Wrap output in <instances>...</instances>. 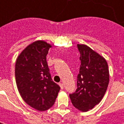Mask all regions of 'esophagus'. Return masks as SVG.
<instances>
[{
    "label": "esophagus",
    "instance_id": "1",
    "mask_svg": "<svg viewBox=\"0 0 124 124\" xmlns=\"http://www.w3.org/2000/svg\"><path fill=\"white\" fill-rule=\"evenodd\" d=\"M59 85H60V86L61 89H63V88H64V84H62V83H60V84H59Z\"/></svg>",
    "mask_w": 124,
    "mask_h": 124
}]
</instances>
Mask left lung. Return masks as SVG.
I'll return each instance as SVG.
<instances>
[{"label":"left lung","instance_id":"8db88e82","mask_svg":"<svg viewBox=\"0 0 124 124\" xmlns=\"http://www.w3.org/2000/svg\"><path fill=\"white\" fill-rule=\"evenodd\" d=\"M81 65L77 76V88L69 94L71 103L81 112L92 109L105 94L109 74L106 60L91 47L78 44Z\"/></svg>","mask_w":124,"mask_h":124}]
</instances>
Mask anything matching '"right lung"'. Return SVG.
<instances>
[{
    "instance_id": "right-lung-1",
    "label": "right lung",
    "mask_w": 124,
    "mask_h": 124,
    "mask_svg": "<svg viewBox=\"0 0 124 124\" xmlns=\"http://www.w3.org/2000/svg\"><path fill=\"white\" fill-rule=\"evenodd\" d=\"M51 45L36 40L18 56L15 79L21 97L27 105L40 112L54 105L60 87L52 80L46 61Z\"/></svg>"
}]
</instances>
